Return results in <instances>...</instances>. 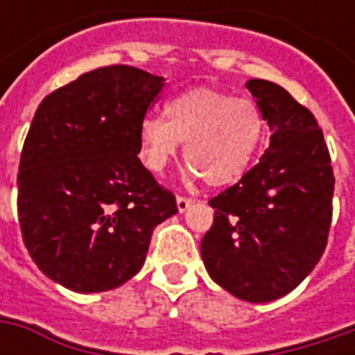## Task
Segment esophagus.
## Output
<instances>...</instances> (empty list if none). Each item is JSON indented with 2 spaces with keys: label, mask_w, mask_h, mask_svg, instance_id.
Segmentation results:
<instances>
[{
  "label": "esophagus",
  "mask_w": 355,
  "mask_h": 355,
  "mask_svg": "<svg viewBox=\"0 0 355 355\" xmlns=\"http://www.w3.org/2000/svg\"><path fill=\"white\" fill-rule=\"evenodd\" d=\"M175 201H178V209H180L182 213L187 211V209L191 207V203H193V199L185 198V196H178V199H175Z\"/></svg>",
  "instance_id": "34e87169"
}]
</instances>
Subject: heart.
Here are the masks:
<instances>
[{"mask_svg": "<svg viewBox=\"0 0 355 355\" xmlns=\"http://www.w3.org/2000/svg\"><path fill=\"white\" fill-rule=\"evenodd\" d=\"M266 122L252 98L196 89L173 96L164 118H146L140 126V154L152 171H164L185 144L189 168L207 185L235 184L249 170L265 142Z\"/></svg>", "mask_w": 355, "mask_h": 355, "instance_id": "1", "label": "heart"}]
</instances>
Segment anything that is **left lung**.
Returning <instances> with one entry per match:
<instances>
[{"mask_svg":"<svg viewBox=\"0 0 355 355\" xmlns=\"http://www.w3.org/2000/svg\"><path fill=\"white\" fill-rule=\"evenodd\" d=\"M270 128V144L237 184L209 199L201 239L205 268L247 302L288 294L318 265L332 223L334 171L324 134L306 106L261 78L247 83Z\"/></svg>","mask_w":355,"mask_h":355,"instance_id":"obj_1","label":"left lung"}]
</instances>
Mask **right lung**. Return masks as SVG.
Here are the masks:
<instances>
[{
    "label": "right lung",
    "instance_id": "1",
    "mask_svg": "<svg viewBox=\"0 0 355 355\" xmlns=\"http://www.w3.org/2000/svg\"><path fill=\"white\" fill-rule=\"evenodd\" d=\"M164 78L101 67L43 98L23 144V243L49 279L75 293L112 291L146 261L175 196L140 162V126Z\"/></svg>",
    "mask_w": 355,
    "mask_h": 355
}]
</instances>
